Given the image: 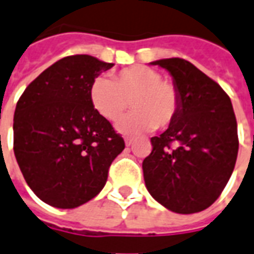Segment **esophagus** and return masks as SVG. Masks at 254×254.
I'll list each match as a JSON object with an SVG mask.
<instances>
[{
  "label": "esophagus",
  "instance_id": "34e87169",
  "mask_svg": "<svg viewBox=\"0 0 254 254\" xmlns=\"http://www.w3.org/2000/svg\"><path fill=\"white\" fill-rule=\"evenodd\" d=\"M125 142H126V146L128 147V146H131V144L134 143V139L129 138V136H127V138H125Z\"/></svg>",
  "mask_w": 254,
  "mask_h": 254
}]
</instances>
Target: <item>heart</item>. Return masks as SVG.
I'll use <instances>...</instances> for the list:
<instances>
[{"label":"heart","instance_id":"obj_1","mask_svg":"<svg viewBox=\"0 0 254 254\" xmlns=\"http://www.w3.org/2000/svg\"><path fill=\"white\" fill-rule=\"evenodd\" d=\"M95 110L108 120H116L129 106L134 111L123 116L116 128L125 134L163 128L173 122L179 108L175 85L162 80L158 70L148 66H132L114 77H98L89 89Z\"/></svg>","mask_w":254,"mask_h":254}]
</instances>
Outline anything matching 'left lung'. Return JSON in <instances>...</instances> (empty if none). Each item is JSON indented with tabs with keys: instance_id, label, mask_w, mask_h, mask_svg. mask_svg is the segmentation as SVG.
I'll use <instances>...</instances> for the list:
<instances>
[{
	"instance_id": "left-lung-1",
	"label": "left lung",
	"mask_w": 254,
	"mask_h": 254,
	"mask_svg": "<svg viewBox=\"0 0 254 254\" xmlns=\"http://www.w3.org/2000/svg\"><path fill=\"white\" fill-rule=\"evenodd\" d=\"M150 64L171 75L179 108L169 128L151 138L152 151L142 165L144 184L166 209L198 213L220 197L234 170L238 136L233 106L224 89L191 63L174 57Z\"/></svg>"
}]
</instances>
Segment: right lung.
Masks as SVG:
<instances>
[{
    "label": "right lung",
    "instance_id": "obj_1",
    "mask_svg": "<svg viewBox=\"0 0 254 254\" xmlns=\"http://www.w3.org/2000/svg\"><path fill=\"white\" fill-rule=\"evenodd\" d=\"M88 55L64 57L26 87L17 102L14 155L37 197L73 209L102 191L125 140L91 103L89 89L112 68Z\"/></svg>",
    "mask_w": 254,
    "mask_h": 254
}]
</instances>
